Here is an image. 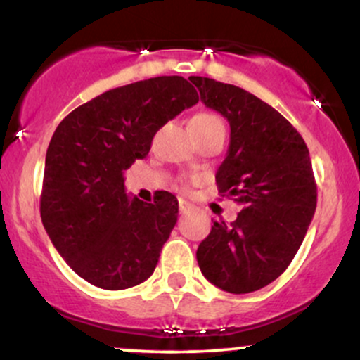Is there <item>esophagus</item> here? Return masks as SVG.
Instances as JSON below:
<instances>
[{
  "label": "esophagus",
  "mask_w": 360,
  "mask_h": 360,
  "mask_svg": "<svg viewBox=\"0 0 360 360\" xmlns=\"http://www.w3.org/2000/svg\"><path fill=\"white\" fill-rule=\"evenodd\" d=\"M177 203H179V212L181 213L188 212V210L191 208V203H188V201H184V200H179V201H177Z\"/></svg>",
  "instance_id": "34e87169"
}]
</instances>
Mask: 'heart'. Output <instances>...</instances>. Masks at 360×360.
<instances>
[{"instance_id":"obj_1","label":"heart","mask_w":360,"mask_h":360,"mask_svg":"<svg viewBox=\"0 0 360 360\" xmlns=\"http://www.w3.org/2000/svg\"><path fill=\"white\" fill-rule=\"evenodd\" d=\"M191 123H201V125H210V123H221V120L213 113H198L191 118Z\"/></svg>"}]
</instances>
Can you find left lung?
<instances>
[{
    "mask_svg": "<svg viewBox=\"0 0 360 360\" xmlns=\"http://www.w3.org/2000/svg\"><path fill=\"white\" fill-rule=\"evenodd\" d=\"M201 101L230 123L218 191L242 205L232 223L213 221L198 266L223 291L243 295L278 279L295 259L316 210L307 143L279 111L233 84L191 76Z\"/></svg>",
    "mask_w": 360,
    "mask_h": 360,
    "instance_id": "obj_1",
    "label": "left lung"
}]
</instances>
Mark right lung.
I'll return each mask as SVG.
<instances>
[{"instance_id": "1", "label": "right lung", "mask_w": 360, "mask_h": 360, "mask_svg": "<svg viewBox=\"0 0 360 360\" xmlns=\"http://www.w3.org/2000/svg\"><path fill=\"white\" fill-rule=\"evenodd\" d=\"M200 101L191 82L159 76L93 98L53 131L45 155L40 217L69 267L118 291L154 272L177 221L174 194L128 198L123 171L143 159L159 128Z\"/></svg>"}]
</instances>
